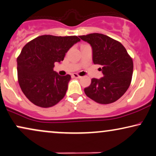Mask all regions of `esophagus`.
<instances>
[{"label": "esophagus", "instance_id": "obj_1", "mask_svg": "<svg viewBox=\"0 0 156 156\" xmlns=\"http://www.w3.org/2000/svg\"><path fill=\"white\" fill-rule=\"evenodd\" d=\"M72 76H73V77H74V78H78V79H80V78H82V76H80V75H78V74H76V73L73 74H72Z\"/></svg>", "mask_w": 156, "mask_h": 156}]
</instances>
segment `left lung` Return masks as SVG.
<instances>
[{"label":"left lung","instance_id":"left-lung-1","mask_svg":"<svg viewBox=\"0 0 156 156\" xmlns=\"http://www.w3.org/2000/svg\"><path fill=\"white\" fill-rule=\"evenodd\" d=\"M92 46V61L102 66L103 76L92 79L84 88L86 95L100 104H110L125 94L132 80L133 62L120 42L102 34L80 36Z\"/></svg>","mask_w":156,"mask_h":156}]
</instances>
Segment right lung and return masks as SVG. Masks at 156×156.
Segmentation results:
<instances>
[{"mask_svg": "<svg viewBox=\"0 0 156 156\" xmlns=\"http://www.w3.org/2000/svg\"><path fill=\"white\" fill-rule=\"evenodd\" d=\"M80 41L76 36L43 35L26 44L17 58L18 80L25 96L34 105L50 108L65 96L71 76L58 75L54 64Z\"/></svg>", "mask_w": 156, "mask_h": 156, "instance_id": "obj_1", "label": "right lung"}]
</instances>
